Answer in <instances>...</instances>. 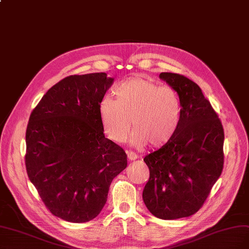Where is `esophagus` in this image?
<instances>
[{
  "label": "esophagus",
  "mask_w": 249,
  "mask_h": 249,
  "mask_svg": "<svg viewBox=\"0 0 249 249\" xmlns=\"http://www.w3.org/2000/svg\"><path fill=\"white\" fill-rule=\"evenodd\" d=\"M126 153H127V158L130 160H137V158H138L137 157V154L133 151H127Z\"/></svg>",
  "instance_id": "esophagus-1"
}]
</instances>
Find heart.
<instances>
[{"label":"heart","mask_w":249,"mask_h":249,"mask_svg":"<svg viewBox=\"0 0 249 249\" xmlns=\"http://www.w3.org/2000/svg\"><path fill=\"white\" fill-rule=\"evenodd\" d=\"M113 93L115 100L105 97L99 104L103 128L111 140L124 142L132 123L137 146L161 147L174 138L181 119V102L174 89L136 77L117 84Z\"/></svg>","instance_id":"obj_1"}]
</instances>
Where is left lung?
I'll list each match as a JSON object with an SVG mask.
<instances>
[{"mask_svg": "<svg viewBox=\"0 0 249 249\" xmlns=\"http://www.w3.org/2000/svg\"><path fill=\"white\" fill-rule=\"evenodd\" d=\"M160 78L179 95L181 119L174 138L144 158L149 179L142 196L156 217L177 219L199 211L220 176L225 133L198 84L176 73Z\"/></svg>", "mask_w": 249, "mask_h": 249, "instance_id": "8db88e82", "label": "left lung"}]
</instances>
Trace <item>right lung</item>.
<instances>
[{
	"instance_id": "right-lung-1",
	"label": "right lung",
	"mask_w": 249,
	"mask_h": 249,
	"mask_svg": "<svg viewBox=\"0 0 249 249\" xmlns=\"http://www.w3.org/2000/svg\"><path fill=\"white\" fill-rule=\"evenodd\" d=\"M113 78L71 75L49 89L33 109L25 132V168L45 207L70 222L95 218L109 186L127 160L105 138L99 104Z\"/></svg>"
}]
</instances>
